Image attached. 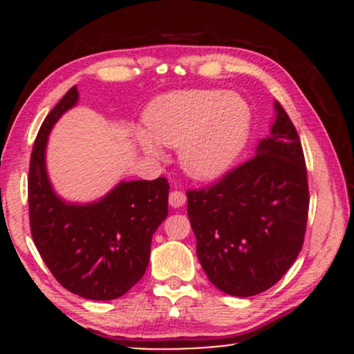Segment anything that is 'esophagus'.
I'll return each instance as SVG.
<instances>
[{
    "mask_svg": "<svg viewBox=\"0 0 354 354\" xmlns=\"http://www.w3.org/2000/svg\"><path fill=\"white\" fill-rule=\"evenodd\" d=\"M185 203H186V194L183 193V191L174 189L169 193V205H171V208H181Z\"/></svg>",
    "mask_w": 354,
    "mask_h": 354,
    "instance_id": "esophagus-1",
    "label": "esophagus"
}]
</instances>
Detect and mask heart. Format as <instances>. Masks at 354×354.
<instances>
[{
  "mask_svg": "<svg viewBox=\"0 0 354 354\" xmlns=\"http://www.w3.org/2000/svg\"><path fill=\"white\" fill-rule=\"evenodd\" d=\"M146 129H136L141 149L161 160L163 149L180 148V163L196 180L223 176L248 143L251 109L241 96L213 89H185L149 104Z\"/></svg>",
  "mask_w": 354,
  "mask_h": 354,
  "instance_id": "1",
  "label": "heart"
}]
</instances>
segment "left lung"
Here are the masks:
<instances>
[{
    "label": "left lung",
    "mask_w": 354,
    "mask_h": 354,
    "mask_svg": "<svg viewBox=\"0 0 354 354\" xmlns=\"http://www.w3.org/2000/svg\"><path fill=\"white\" fill-rule=\"evenodd\" d=\"M251 160L205 189H191L188 218L206 276L231 296L270 290L298 258L310 191L296 128L281 104Z\"/></svg>",
    "instance_id": "obj_1"
}]
</instances>
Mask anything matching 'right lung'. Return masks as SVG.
<instances>
[{
	"label": "right lung",
	"instance_id": "obj_1",
	"mask_svg": "<svg viewBox=\"0 0 354 354\" xmlns=\"http://www.w3.org/2000/svg\"><path fill=\"white\" fill-rule=\"evenodd\" d=\"M78 98L73 86L36 136L28 176L31 234L61 286L81 298L109 301L143 278L154 231L168 216L169 185L166 178L121 181L106 196L86 205L59 198L46 171L48 136Z\"/></svg>",
	"mask_w": 354,
	"mask_h": 354
}]
</instances>
